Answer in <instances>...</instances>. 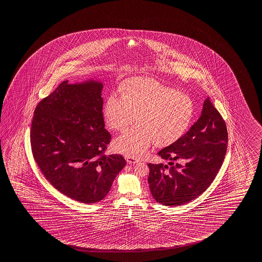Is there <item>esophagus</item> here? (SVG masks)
<instances>
[{
    "label": "esophagus",
    "mask_w": 262,
    "mask_h": 262,
    "mask_svg": "<svg viewBox=\"0 0 262 262\" xmlns=\"http://www.w3.org/2000/svg\"><path fill=\"white\" fill-rule=\"evenodd\" d=\"M126 161L128 164H135L138 162V160L136 158H130V157H126Z\"/></svg>",
    "instance_id": "1"
}]
</instances>
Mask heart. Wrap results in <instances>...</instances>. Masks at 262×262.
<instances>
[{
  "mask_svg": "<svg viewBox=\"0 0 262 262\" xmlns=\"http://www.w3.org/2000/svg\"><path fill=\"white\" fill-rule=\"evenodd\" d=\"M120 97L110 95L104 104V121L109 128L123 132L114 141V147L130 158H142L155 143L165 147L178 141L193 116V104L186 94L151 78H133L119 88Z\"/></svg>",
  "mask_w": 262,
  "mask_h": 262,
  "instance_id": "1",
  "label": "heart"
}]
</instances>
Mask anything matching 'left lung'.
Listing matches in <instances>:
<instances>
[{
    "mask_svg": "<svg viewBox=\"0 0 262 262\" xmlns=\"http://www.w3.org/2000/svg\"><path fill=\"white\" fill-rule=\"evenodd\" d=\"M227 143L226 124L207 97L198 121L178 141L158 152L170 167L148 164L154 199L164 206L176 207L199 196L222 167Z\"/></svg>",
    "mask_w": 262,
    "mask_h": 262,
    "instance_id": "8db88e82",
    "label": "left lung"
}]
</instances>
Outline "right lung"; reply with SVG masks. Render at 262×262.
<instances>
[{
    "label": "right lung",
    "instance_id": "obj_1",
    "mask_svg": "<svg viewBox=\"0 0 262 262\" xmlns=\"http://www.w3.org/2000/svg\"><path fill=\"white\" fill-rule=\"evenodd\" d=\"M103 88L97 79L64 80L36 106L31 123L40 171L59 192L84 204L104 199L126 165L120 155H104L111 135L104 128Z\"/></svg>",
    "mask_w": 262,
    "mask_h": 262
}]
</instances>
